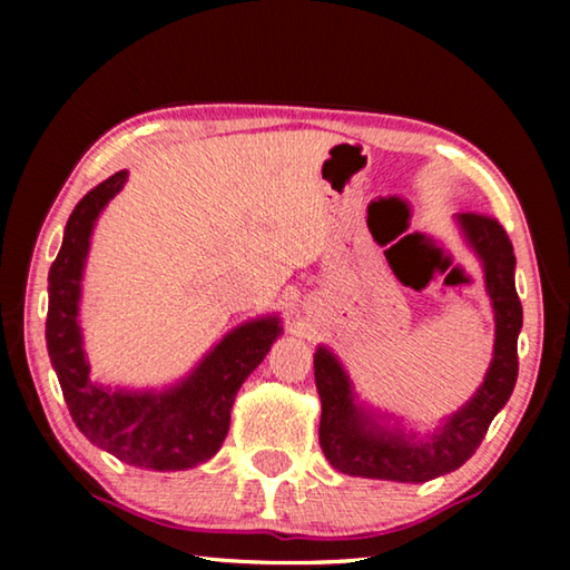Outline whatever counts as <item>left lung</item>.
<instances>
[{"mask_svg": "<svg viewBox=\"0 0 570 570\" xmlns=\"http://www.w3.org/2000/svg\"><path fill=\"white\" fill-rule=\"evenodd\" d=\"M460 226L485 264L488 294L495 308V356L488 377L475 397L442 424L435 435L407 442L380 428H370L364 414L354 407L350 380L340 362L326 350L314 354V377L322 397L320 442L334 470L354 478L428 482L445 472L458 470L472 458L482 438L503 410L518 380V332L523 326V306L515 292V254L513 244L488 214L460 216Z\"/></svg>", "mask_w": 570, "mask_h": 570, "instance_id": "left-lung-1", "label": "left lung"}]
</instances>
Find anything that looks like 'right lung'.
<instances>
[{
  "mask_svg": "<svg viewBox=\"0 0 570 570\" xmlns=\"http://www.w3.org/2000/svg\"><path fill=\"white\" fill-rule=\"evenodd\" d=\"M120 170L92 188L67 220L62 248L52 262L47 306V352L60 380L67 410L92 445L146 470H186L214 458L228 435L236 392L262 364L282 332L276 320L238 326L186 382L163 394L110 392L90 380L77 302L95 218L122 188Z\"/></svg>",
  "mask_w": 570,
  "mask_h": 570,
  "instance_id": "add662e5",
  "label": "right lung"
}]
</instances>
